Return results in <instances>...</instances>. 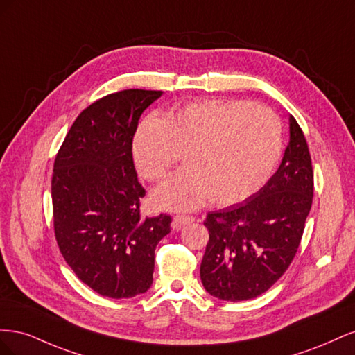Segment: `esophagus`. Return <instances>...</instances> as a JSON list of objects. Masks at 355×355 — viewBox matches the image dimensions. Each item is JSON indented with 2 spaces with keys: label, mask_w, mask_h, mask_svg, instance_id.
Segmentation results:
<instances>
[{
  "label": "esophagus",
  "mask_w": 355,
  "mask_h": 355,
  "mask_svg": "<svg viewBox=\"0 0 355 355\" xmlns=\"http://www.w3.org/2000/svg\"><path fill=\"white\" fill-rule=\"evenodd\" d=\"M191 222H194V216H191V214H176L173 218V223H171V228L178 231Z\"/></svg>",
  "instance_id": "34e87169"
}]
</instances>
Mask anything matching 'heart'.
Masks as SVG:
<instances>
[{
	"label": "heart",
	"mask_w": 355,
	"mask_h": 355,
	"mask_svg": "<svg viewBox=\"0 0 355 355\" xmlns=\"http://www.w3.org/2000/svg\"><path fill=\"white\" fill-rule=\"evenodd\" d=\"M282 149V123L268 106L220 99L149 115L133 141L136 167L151 182L184 154L187 168L153 192L155 206L168 210H192L207 200L227 207L250 198L270 179Z\"/></svg>",
	"instance_id": "heart-1"
}]
</instances>
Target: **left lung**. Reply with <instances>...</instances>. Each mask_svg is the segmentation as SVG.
Returning a JSON list of instances; mask_svg holds the SVG:
<instances>
[{"label": "left lung", "instance_id": "left-lung-1", "mask_svg": "<svg viewBox=\"0 0 355 355\" xmlns=\"http://www.w3.org/2000/svg\"><path fill=\"white\" fill-rule=\"evenodd\" d=\"M314 173L302 128L290 115V142L268 184L231 207L210 211L200 266L204 288L222 300L261 296L287 271L302 239Z\"/></svg>", "mask_w": 355, "mask_h": 355}]
</instances>
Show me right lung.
Listing matches in <instances>:
<instances>
[{"label":"right lung","instance_id":"right-lung-1","mask_svg":"<svg viewBox=\"0 0 355 355\" xmlns=\"http://www.w3.org/2000/svg\"><path fill=\"white\" fill-rule=\"evenodd\" d=\"M158 90L103 96L73 121L55 158L51 201L63 259L96 293L112 299L145 293L153 284L155 247L171 218L141 214L145 189L133 163V137Z\"/></svg>","mask_w":355,"mask_h":355}]
</instances>
